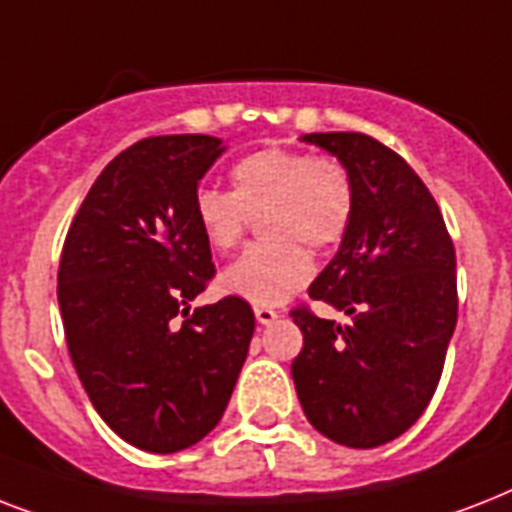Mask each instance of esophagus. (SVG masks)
Here are the masks:
<instances>
[{
	"label": "esophagus",
	"mask_w": 512,
	"mask_h": 512,
	"mask_svg": "<svg viewBox=\"0 0 512 512\" xmlns=\"http://www.w3.org/2000/svg\"><path fill=\"white\" fill-rule=\"evenodd\" d=\"M255 316H257V321H260V324H265V327L279 319V313L273 311V308H268V305H255Z\"/></svg>",
	"instance_id": "obj_1"
}]
</instances>
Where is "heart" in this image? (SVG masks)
Segmentation results:
<instances>
[{
    "mask_svg": "<svg viewBox=\"0 0 512 512\" xmlns=\"http://www.w3.org/2000/svg\"><path fill=\"white\" fill-rule=\"evenodd\" d=\"M233 191L201 185L191 212L209 247L231 252L260 217L265 241L241 252L223 273V289L255 305L284 303L313 279L305 247L332 249L350 231L356 215V183L335 156L263 148L231 167Z\"/></svg>",
    "mask_w": 512,
    "mask_h": 512,
    "instance_id": "1",
    "label": "heart"
}]
</instances>
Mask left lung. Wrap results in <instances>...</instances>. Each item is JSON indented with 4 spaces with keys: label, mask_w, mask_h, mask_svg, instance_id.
<instances>
[{
    "label": "left lung",
    "mask_w": 512,
    "mask_h": 512,
    "mask_svg": "<svg viewBox=\"0 0 512 512\" xmlns=\"http://www.w3.org/2000/svg\"><path fill=\"white\" fill-rule=\"evenodd\" d=\"M356 183V215L311 300L348 316L321 319L300 305L292 361L297 398L313 428L350 449H374L420 420L436 393L457 324V257L444 215L417 172L364 132H311Z\"/></svg>",
    "instance_id": "left-lung-1"
}]
</instances>
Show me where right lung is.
Masks as SVG:
<instances>
[{
  "label": "right lung",
  "instance_id": "right-lung-1",
  "mask_svg": "<svg viewBox=\"0 0 512 512\" xmlns=\"http://www.w3.org/2000/svg\"><path fill=\"white\" fill-rule=\"evenodd\" d=\"M223 151L212 135L138 140L92 183L60 255L76 374L108 428L143 452H180L215 428L255 332L241 297L188 305L215 276L191 201Z\"/></svg>",
  "mask_w": 512,
  "mask_h": 512
}]
</instances>
